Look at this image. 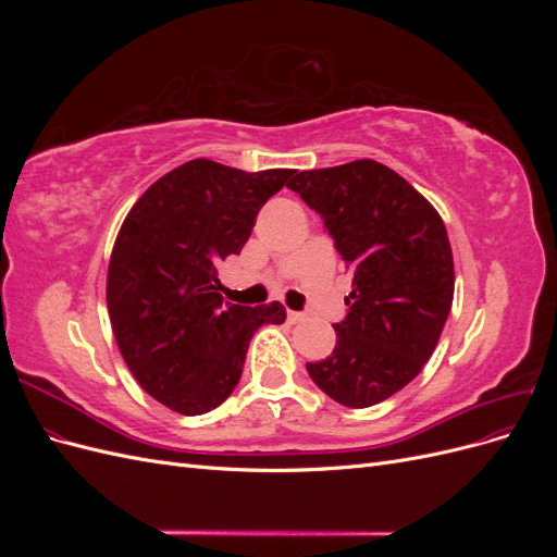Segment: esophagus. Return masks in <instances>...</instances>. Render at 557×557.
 <instances>
[{
  "label": "esophagus",
  "instance_id": "1",
  "mask_svg": "<svg viewBox=\"0 0 557 557\" xmlns=\"http://www.w3.org/2000/svg\"><path fill=\"white\" fill-rule=\"evenodd\" d=\"M307 315L305 313H301V311H288V323H301V320H305Z\"/></svg>",
  "mask_w": 557,
  "mask_h": 557
}]
</instances>
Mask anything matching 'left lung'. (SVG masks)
Instances as JSON below:
<instances>
[{
    "label": "left lung",
    "instance_id": "8db88e82",
    "mask_svg": "<svg viewBox=\"0 0 557 557\" xmlns=\"http://www.w3.org/2000/svg\"><path fill=\"white\" fill-rule=\"evenodd\" d=\"M295 190L334 242L352 290L334 323L332 356L307 362L311 381L348 409L387 399L418 376L453 305V252L440 213L374 160L299 172Z\"/></svg>",
    "mask_w": 557,
    "mask_h": 557
}]
</instances>
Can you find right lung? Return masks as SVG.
I'll return each mask as SVG.
<instances>
[{
  "label": "right lung",
  "mask_w": 557,
  "mask_h": 557,
  "mask_svg": "<svg viewBox=\"0 0 557 557\" xmlns=\"http://www.w3.org/2000/svg\"><path fill=\"white\" fill-rule=\"evenodd\" d=\"M293 174L190 160L150 185L117 232L107 276L111 327L134 379L172 411L221 407L252 334L285 320L278 301H223L218 264L239 256L258 211Z\"/></svg>",
  "instance_id": "add662e5"
}]
</instances>
